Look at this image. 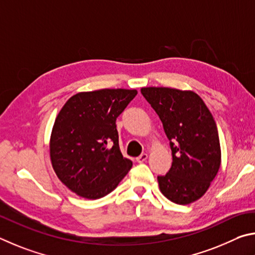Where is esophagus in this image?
I'll return each mask as SVG.
<instances>
[{
	"instance_id": "esophagus-1",
	"label": "esophagus",
	"mask_w": 255,
	"mask_h": 255,
	"mask_svg": "<svg viewBox=\"0 0 255 255\" xmlns=\"http://www.w3.org/2000/svg\"><path fill=\"white\" fill-rule=\"evenodd\" d=\"M146 159H148V154H146V153H142L141 155H139V157L136 158V162H139V163L144 162Z\"/></svg>"
}]
</instances>
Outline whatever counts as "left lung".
<instances>
[{
    "label": "left lung",
    "instance_id": "8db88e82",
    "mask_svg": "<svg viewBox=\"0 0 255 255\" xmlns=\"http://www.w3.org/2000/svg\"><path fill=\"white\" fill-rule=\"evenodd\" d=\"M141 94L161 120L170 141L171 168L158 176L161 193L171 202L187 205L206 193L221 166L215 121L194 92L144 87Z\"/></svg>",
    "mask_w": 255,
    "mask_h": 255
}]
</instances>
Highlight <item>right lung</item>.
<instances>
[{
  "instance_id": "obj_1",
  "label": "right lung",
  "mask_w": 255,
  "mask_h": 255,
  "mask_svg": "<svg viewBox=\"0 0 255 255\" xmlns=\"http://www.w3.org/2000/svg\"><path fill=\"white\" fill-rule=\"evenodd\" d=\"M136 94L122 88L78 93L59 112L51 133V163L75 194L104 197L132 168L120 151L115 122Z\"/></svg>"
}]
</instances>
